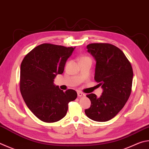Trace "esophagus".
Wrapping results in <instances>:
<instances>
[{
  "label": "esophagus",
  "instance_id": "esophagus-1",
  "mask_svg": "<svg viewBox=\"0 0 149 149\" xmlns=\"http://www.w3.org/2000/svg\"><path fill=\"white\" fill-rule=\"evenodd\" d=\"M77 96L79 97H83V96H85V94L81 93V92H77Z\"/></svg>",
  "mask_w": 149,
  "mask_h": 149
}]
</instances>
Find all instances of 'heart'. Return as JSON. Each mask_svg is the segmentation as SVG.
<instances>
[{"instance_id":"obj_1","label":"heart","mask_w":149,"mask_h":149,"mask_svg":"<svg viewBox=\"0 0 149 149\" xmlns=\"http://www.w3.org/2000/svg\"><path fill=\"white\" fill-rule=\"evenodd\" d=\"M88 58V57H83V58ZM82 58H81V59H82Z\"/></svg>"}]
</instances>
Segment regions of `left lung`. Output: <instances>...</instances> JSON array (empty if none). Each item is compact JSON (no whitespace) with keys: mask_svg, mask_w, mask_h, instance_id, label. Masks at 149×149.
Instances as JSON below:
<instances>
[{"mask_svg":"<svg viewBox=\"0 0 149 149\" xmlns=\"http://www.w3.org/2000/svg\"><path fill=\"white\" fill-rule=\"evenodd\" d=\"M87 51L96 61L94 79L102 86L100 97L86 96L91 107L85 110L87 117L97 122H106L117 115L130 96L133 70L130 61L119 48L106 43L88 44Z\"/></svg>","mask_w":149,"mask_h":149,"instance_id":"1","label":"left lung"}]
</instances>
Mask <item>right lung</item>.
Listing matches in <instances>:
<instances>
[{"mask_svg":"<svg viewBox=\"0 0 149 149\" xmlns=\"http://www.w3.org/2000/svg\"><path fill=\"white\" fill-rule=\"evenodd\" d=\"M74 49L43 44L30 51L21 63V95L32 113L45 123H55L65 117L68 103L77 96L75 91L64 92L53 83L56 75L63 73Z\"/></svg>","mask_w":149,"mask_h":149,"instance_id":"1","label":"right lung"}]
</instances>
